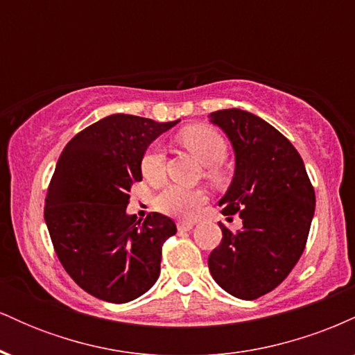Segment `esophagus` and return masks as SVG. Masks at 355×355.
<instances>
[{"mask_svg": "<svg viewBox=\"0 0 355 355\" xmlns=\"http://www.w3.org/2000/svg\"><path fill=\"white\" fill-rule=\"evenodd\" d=\"M193 225H195L193 222H178L177 229H178V232H190L191 229H193Z\"/></svg>", "mask_w": 355, "mask_h": 355, "instance_id": "obj_1", "label": "esophagus"}]
</instances>
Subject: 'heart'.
Listing matches in <instances>:
<instances>
[{
    "mask_svg": "<svg viewBox=\"0 0 355 355\" xmlns=\"http://www.w3.org/2000/svg\"><path fill=\"white\" fill-rule=\"evenodd\" d=\"M178 144L207 166V177L215 183L225 180L220 162L227 155V141L217 130L207 125L185 126L177 135ZM141 175L146 182L158 183L164 175V153L160 146L152 145L146 148L140 162ZM207 195L202 190L182 189L177 185H166L160 193L155 197V207L168 215L178 217H191L205 203Z\"/></svg>",
    "mask_w": 355,
    "mask_h": 355,
    "instance_id": "heart-1",
    "label": "heart"
}]
</instances>
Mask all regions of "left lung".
<instances>
[{
    "label": "left lung",
    "instance_id": "obj_1",
    "mask_svg": "<svg viewBox=\"0 0 355 355\" xmlns=\"http://www.w3.org/2000/svg\"><path fill=\"white\" fill-rule=\"evenodd\" d=\"M230 140L235 172L220 198L223 215L242 218V229L223 223L222 243L209 257L214 280L230 295L254 300L274 291L299 262L315 210V193L294 145L266 120L245 110L209 115Z\"/></svg>",
    "mask_w": 355,
    "mask_h": 355
}]
</instances>
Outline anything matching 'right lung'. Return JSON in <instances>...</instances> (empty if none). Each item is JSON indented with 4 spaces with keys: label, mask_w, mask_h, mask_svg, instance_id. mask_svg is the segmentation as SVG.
<instances>
[{
    "label": "right lung",
    "mask_w": 355,
    "mask_h": 355,
    "mask_svg": "<svg viewBox=\"0 0 355 355\" xmlns=\"http://www.w3.org/2000/svg\"><path fill=\"white\" fill-rule=\"evenodd\" d=\"M178 121L116 113L73 137L60 155L44 222L61 266L96 299L130 302L160 275L162 245L177 225L162 214L138 220L126 205L148 145Z\"/></svg>",
    "instance_id": "right-lung-1"
}]
</instances>
